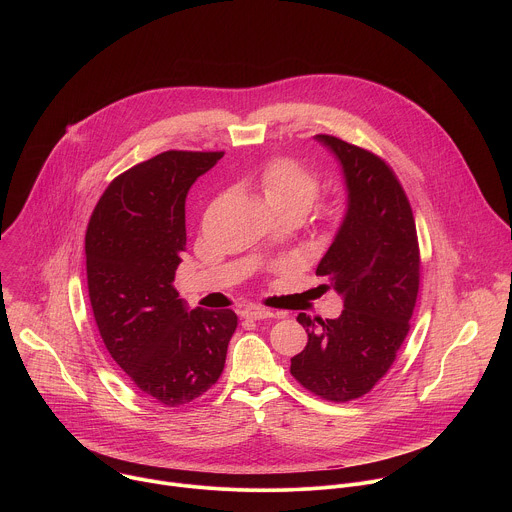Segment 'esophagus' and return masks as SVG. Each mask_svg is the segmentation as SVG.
Masks as SVG:
<instances>
[{
  "label": "esophagus",
  "mask_w": 512,
  "mask_h": 512,
  "mask_svg": "<svg viewBox=\"0 0 512 512\" xmlns=\"http://www.w3.org/2000/svg\"><path fill=\"white\" fill-rule=\"evenodd\" d=\"M241 314H243V318H247V320H267V318H275V316H277V314H273L271 310L261 308V306L245 308Z\"/></svg>",
  "instance_id": "esophagus-1"
}]
</instances>
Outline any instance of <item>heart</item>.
Returning a JSON list of instances; mask_svg holds the SVG:
<instances>
[{
	"label": "heart",
	"instance_id": "b5f03b06",
	"mask_svg": "<svg viewBox=\"0 0 512 512\" xmlns=\"http://www.w3.org/2000/svg\"><path fill=\"white\" fill-rule=\"evenodd\" d=\"M261 190L271 208H300L308 212L320 194L318 174L289 158L273 160L261 174Z\"/></svg>",
	"mask_w": 512,
	"mask_h": 512
}]
</instances>
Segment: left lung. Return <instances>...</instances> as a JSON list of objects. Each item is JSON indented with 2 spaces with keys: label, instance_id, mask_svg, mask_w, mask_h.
Segmentation results:
<instances>
[{
  "label": "left lung",
  "instance_id": "left-lung-1",
  "mask_svg": "<svg viewBox=\"0 0 512 512\" xmlns=\"http://www.w3.org/2000/svg\"><path fill=\"white\" fill-rule=\"evenodd\" d=\"M338 160L346 212L316 267L342 298L334 320L298 322L306 348L291 358V375L328 401L367 395L391 369L419 291V245L413 212L393 170L375 154L334 135H316Z\"/></svg>",
  "mask_w": 512,
  "mask_h": 512
}]
</instances>
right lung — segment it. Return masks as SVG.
Masks as SVG:
<instances>
[{
	"instance_id": "add662e5",
	"label": "right lung",
	"mask_w": 512,
	"mask_h": 512,
	"mask_svg": "<svg viewBox=\"0 0 512 512\" xmlns=\"http://www.w3.org/2000/svg\"><path fill=\"white\" fill-rule=\"evenodd\" d=\"M223 152H164L117 176L87 227L89 298L99 334L131 383L166 407L221 377L233 310H190L174 275L186 251V196Z\"/></svg>"
}]
</instances>
